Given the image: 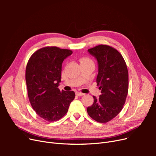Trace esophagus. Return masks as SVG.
Segmentation results:
<instances>
[{"label":"esophagus","mask_w":156,"mask_h":156,"mask_svg":"<svg viewBox=\"0 0 156 156\" xmlns=\"http://www.w3.org/2000/svg\"><path fill=\"white\" fill-rule=\"evenodd\" d=\"M76 94H77V96H82L84 95V94H83V93H82V92H76Z\"/></svg>","instance_id":"1"}]
</instances>
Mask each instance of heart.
<instances>
[{
    "label": "heart",
    "instance_id": "heart-1",
    "mask_svg": "<svg viewBox=\"0 0 156 156\" xmlns=\"http://www.w3.org/2000/svg\"><path fill=\"white\" fill-rule=\"evenodd\" d=\"M80 61H81V63H83V62H93V61L88 57H83L81 60H80Z\"/></svg>",
    "mask_w": 156,
    "mask_h": 156
}]
</instances>
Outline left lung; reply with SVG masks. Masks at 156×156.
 I'll list each match as a JSON object with an SVG mask.
<instances>
[{"label": "left lung", "mask_w": 156, "mask_h": 156, "mask_svg": "<svg viewBox=\"0 0 156 156\" xmlns=\"http://www.w3.org/2000/svg\"><path fill=\"white\" fill-rule=\"evenodd\" d=\"M88 51L98 60L96 83L101 94L99 98L93 96L94 103L87 112L93 120L106 123L124 107L128 93V70L121 53L110 45L101 44Z\"/></svg>", "instance_id": "1"}]
</instances>
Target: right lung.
Listing matches in <instances>:
<instances>
[{
  "instance_id": "right-lung-1",
  "label": "right lung",
  "mask_w": 156,
  "mask_h": 156,
  "mask_svg": "<svg viewBox=\"0 0 156 156\" xmlns=\"http://www.w3.org/2000/svg\"><path fill=\"white\" fill-rule=\"evenodd\" d=\"M72 53L58 47H44L35 51L27 64L25 79L29 101L36 114L48 122L62 118L75 98L73 91H60L58 88L62 64Z\"/></svg>"
}]
</instances>
